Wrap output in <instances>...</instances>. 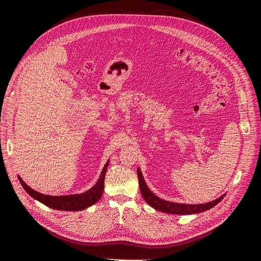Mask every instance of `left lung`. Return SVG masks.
<instances>
[{
  "instance_id": "obj_1",
  "label": "left lung",
  "mask_w": 261,
  "mask_h": 261,
  "mask_svg": "<svg viewBox=\"0 0 261 261\" xmlns=\"http://www.w3.org/2000/svg\"><path fill=\"white\" fill-rule=\"evenodd\" d=\"M138 178H139V185H140V191L145 200L149 203L151 207H153L156 211L170 213V214H195L203 211H208L215 206L217 203H219L226 194L222 195L220 198L214 199L206 203H200V204H185V203H177V202H170L167 200L161 199L156 197L154 194L151 193L149 190L140 168L137 170Z\"/></svg>"
}]
</instances>
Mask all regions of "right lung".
Returning a JSON list of instances; mask_svg holds the SVG:
<instances>
[{"label": "right lung", "instance_id": "add662e5", "mask_svg": "<svg viewBox=\"0 0 261 261\" xmlns=\"http://www.w3.org/2000/svg\"><path fill=\"white\" fill-rule=\"evenodd\" d=\"M109 166V162L106 163L101 173L99 175V180L96 185L91 188L89 191L80 194V195H70V196H47L41 193H38L27 186L24 181L18 176V180L20 184L24 188L25 191L33 198L37 199L40 202L49 206L53 210L57 211H78L85 210L89 206L96 203L101 197L105 187V176L107 172V168Z\"/></svg>", "mask_w": 261, "mask_h": 261}]
</instances>
